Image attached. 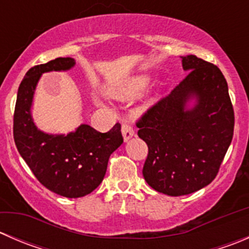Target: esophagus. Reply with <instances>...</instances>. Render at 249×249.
Segmentation results:
<instances>
[{
    "mask_svg": "<svg viewBox=\"0 0 249 249\" xmlns=\"http://www.w3.org/2000/svg\"><path fill=\"white\" fill-rule=\"evenodd\" d=\"M122 132H123V136H124V140L127 141V140L131 139V137L135 135V129H134V126L130 124V123L125 122V123H123V125H122Z\"/></svg>",
    "mask_w": 249,
    "mask_h": 249,
    "instance_id": "34e87169",
    "label": "esophagus"
}]
</instances>
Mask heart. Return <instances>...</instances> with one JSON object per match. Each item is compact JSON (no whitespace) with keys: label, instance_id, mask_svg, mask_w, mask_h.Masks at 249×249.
<instances>
[{"label":"heart","instance_id":"obj_1","mask_svg":"<svg viewBox=\"0 0 249 249\" xmlns=\"http://www.w3.org/2000/svg\"><path fill=\"white\" fill-rule=\"evenodd\" d=\"M148 78L144 76H139L135 77L132 79H130L126 84L123 87V89L119 91L120 97H131L134 96L135 94L142 90L143 88L147 85Z\"/></svg>","mask_w":249,"mask_h":249}]
</instances>
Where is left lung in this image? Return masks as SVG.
<instances>
[{
	"mask_svg": "<svg viewBox=\"0 0 249 249\" xmlns=\"http://www.w3.org/2000/svg\"><path fill=\"white\" fill-rule=\"evenodd\" d=\"M184 79L137 120L148 145L145 182L162 194L182 196L210 184L233 136L235 115L228 83L215 65L195 55L182 56ZM196 97L192 110L187 100Z\"/></svg>",
	"mask_w": 249,
	"mask_h": 249,
	"instance_id": "1",
	"label": "left lung"
}]
</instances>
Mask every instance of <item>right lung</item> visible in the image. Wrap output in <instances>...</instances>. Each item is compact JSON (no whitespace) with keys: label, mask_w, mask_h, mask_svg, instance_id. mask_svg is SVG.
<instances>
[{"label":"right lung","mask_w":249,"mask_h":249,"mask_svg":"<svg viewBox=\"0 0 249 249\" xmlns=\"http://www.w3.org/2000/svg\"><path fill=\"white\" fill-rule=\"evenodd\" d=\"M73 66L71 57H57L31 67L19 85L13 118L18 152L35 177L50 192L71 199L90 194L99 187L110 154L124 141L119 123L105 134L83 124L67 136L44 134L34 124L30 108L41 74Z\"/></svg>","instance_id":"obj_1"}]
</instances>
